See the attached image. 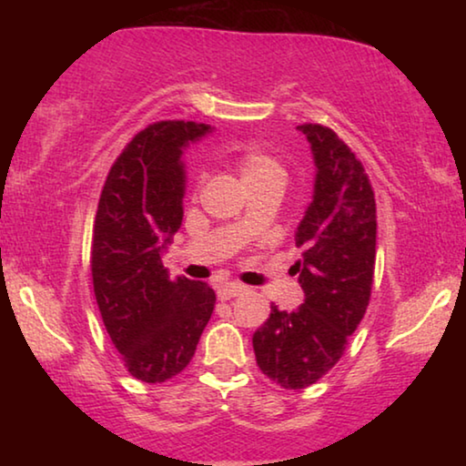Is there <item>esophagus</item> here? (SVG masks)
Masks as SVG:
<instances>
[{
	"mask_svg": "<svg viewBox=\"0 0 466 466\" xmlns=\"http://www.w3.org/2000/svg\"><path fill=\"white\" fill-rule=\"evenodd\" d=\"M244 291V286H240V283H222V286H218V298L219 299H230V298H236L240 296Z\"/></svg>",
	"mask_w": 466,
	"mask_h": 466,
	"instance_id": "esophagus-1",
	"label": "esophagus"
}]
</instances>
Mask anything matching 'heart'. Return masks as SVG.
<instances>
[{
    "label": "heart",
    "instance_id": "obj_1",
    "mask_svg": "<svg viewBox=\"0 0 466 466\" xmlns=\"http://www.w3.org/2000/svg\"><path fill=\"white\" fill-rule=\"evenodd\" d=\"M236 168L240 172L242 183L247 187L261 183H283L281 164L273 156L263 152H244L236 157Z\"/></svg>",
    "mask_w": 466,
    "mask_h": 466
}]
</instances>
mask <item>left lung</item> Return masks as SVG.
Returning a JSON list of instances; mask_svg holds the SVG:
<instances>
[{
  "instance_id": "8db88e82",
  "label": "left lung",
  "mask_w": 466,
  "mask_h": 466,
  "mask_svg": "<svg viewBox=\"0 0 466 466\" xmlns=\"http://www.w3.org/2000/svg\"><path fill=\"white\" fill-rule=\"evenodd\" d=\"M296 129L317 167L312 201L296 230L302 257L294 273L304 304L291 312L271 306L252 335L261 372L289 390L320 380L343 356L366 314L376 263V201L364 167L329 127Z\"/></svg>"
}]
</instances>
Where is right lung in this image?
<instances>
[{"mask_svg": "<svg viewBox=\"0 0 466 466\" xmlns=\"http://www.w3.org/2000/svg\"><path fill=\"white\" fill-rule=\"evenodd\" d=\"M205 123L160 121L133 137L110 168L92 230L94 296L110 341L133 378L183 372L216 306L205 281L170 279L162 252L183 224V154Z\"/></svg>", "mask_w": 466, "mask_h": 466, "instance_id": "1", "label": "right lung"}]
</instances>
